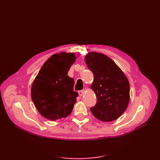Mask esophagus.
<instances>
[{
	"label": "esophagus",
	"mask_w": 160,
	"mask_h": 160,
	"mask_svg": "<svg viewBox=\"0 0 160 160\" xmlns=\"http://www.w3.org/2000/svg\"><path fill=\"white\" fill-rule=\"evenodd\" d=\"M78 93H79V96H83V95H84V93H85V90H80V91H78Z\"/></svg>",
	"instance_id": "obj_1"
}]
</instances>
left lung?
Returning <instances> with one entry per match:
<instances>
[{"instance_id": "obj_1", "label": "left lung", "mask_w": 160, "mask_h": 160, "mask_svg": "<svg viewBox=\"0 0 160 160\" xmlns=\"http://www.w3.org/2000/svg\"><path fill=\"white\" fill-rule=\"evenodd\" d=\"M94 79L91 89L97 97V103L91 108L95 117L104 122L119 118L129 102V82L115 62L102 53L89 52L85 57Z\"/></svg>"}]
</instances>
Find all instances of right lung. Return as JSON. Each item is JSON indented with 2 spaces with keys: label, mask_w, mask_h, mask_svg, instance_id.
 <instances>
[{
  "label": "right lung",
  "mask_w": 160,
  "mask_h": 160,
  "mask_svg": "<svg viewBox=\"0 0 160 160\" xmlns=\"http://www.w3.org/2000/svg\"><path fill=\"white\" fill-rule=\"evenodd\" d=\"M76 56L61 52L48 59L36 76L31 87V98L45 118L55 121L66 118L73 109L78 93L74 91V80L67 75Z\"/></svg>",
  "instance_id": "1"
}]
</instances>
